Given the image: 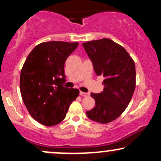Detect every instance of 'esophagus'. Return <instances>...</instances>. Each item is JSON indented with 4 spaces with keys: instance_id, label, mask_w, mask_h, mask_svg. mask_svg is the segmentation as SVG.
<instances>
[{
    "instance_id": "34e87169",
    "label": "esophagus",
    "mask_w": 161,
    "mask_h": 161,
    "mask_svg": "<svg viewBox=\"0 0 161 161\" xmlns=\"http://www.w3.org/2000/svg\"><path fill=\"white\" fill-rule=\"evenodd\" d=\"M79 95L82 97H88L90 95V94L88 92H79Z\"/></svg>"
}]
</instances>
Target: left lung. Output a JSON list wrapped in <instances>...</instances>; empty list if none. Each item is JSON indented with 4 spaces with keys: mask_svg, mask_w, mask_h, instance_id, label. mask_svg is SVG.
Here are the masks:
<instances>
[{
    "mask_svg": "<svg viewBox=\"0 0 161 161\" xmlns=\"http://www.w3.org/2000/svg\"><path fill=\"white\" fill-rule=\"evenodd\" d=\"M91 59L97 75H103L104 88L99 94L92 93L95 106L86 115L99 123L114 121L127 108L136 88L134 60L123 47L108 38L82 44Z\"/></svg>",
    "mask_w": 161,
    "mask_h": 161,
    "instance_id": "obj_1",
    "label": "left lung"
}]
</instances>
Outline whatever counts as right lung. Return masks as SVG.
<instances>
[{
	"instance_id": "obj_1",
	"label": "right lung",
	"mask_w": 161,
	"mask_h": 161,
	"mask_svg": "<svg viewBox=\"0 0 161 161\" xmlns=\"http://www.w3.org/2000/svg\"><path fill=\"white\" fill-rule=\"evenodd\" d=\"M78 42H47L28 55L20 73V92L28 111L41 124L52 126L66 117L69 105L79 96L76 88L63 86L64 64Z\"/></svg>"
}]
</instances>
